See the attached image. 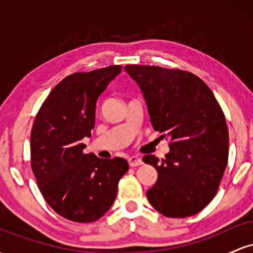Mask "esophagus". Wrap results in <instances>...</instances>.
<instances>
[{
  "instance_id": "esophagus-1",
  "label": "esophagus",
  "mask_w": 253,
  "mask_h": 253,
  "mask_svg": "<svg viewBox=\"0 0 253 253\" xmlns=\"http://www.w3.org/2000/svg\"><path fill=\"white\" fill-rule=\"evenodd\" d=\"M128 164H129V167H132V168L139 167V165L143 164V161H141V158H139V157L132 156L128 158Z\"/></svg>"
}]
</instances>
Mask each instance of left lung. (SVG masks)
Returning a JSON list of instances; mask_svg holds the SVG:
<instances>
[{
  "instance_id": "obj_1",
  "label": "left lung",
  "mask_w": 253,
  "mask_h": 253,
  "mask_svg": "<svg viewBox=\"0 0 253 253\" xmlns=\"http://www.w3.org/2000/svg\"><path fill=\"white\" fill-rule=\"evenodd\" d=\"M140 86L151 124L170 139L159 161L143 158L158 172L146 196L168 217L195 215L219 189L228 161V128L219 102L201 78L191 72L150 65H126Z\"/></svg>"
}]
</instances>
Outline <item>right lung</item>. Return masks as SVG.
<instances>
[{
  "mask_svg": "<svg viewBox=\"0 0 253 253\" xmlns=\"http://www.w3.org/2000/svg\"><path fill=\"white\" fill-rule=\"evenodd\" d=\"M110 65L65 77L51 90L38 112L31 132V165L48 206L75 222L96 221L117 197L126 159L97 158L83 152L91 135L98 96L121 72Z\"/></svg>",
  "mask_w": 253,
  "mask_h": 253,
  "instance_id": "right-lung-1",
  "label": "right lung"
}]
</instances>
